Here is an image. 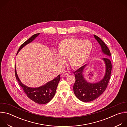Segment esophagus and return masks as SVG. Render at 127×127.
Here are the masks:
<instances>
[{"instance_id": "obj_1", "label": "esophagus", "mask_w": 127, "mask_h": 127, "mask_svg": "<svg viewBox=\"0 0 127 127\" xmlns=\"http://www.w3.org/2000/svg\"><path fill=\"white\" fill-rule=\"evenodd\" d=\"M62 74H63V75H68L69 74V72H67V71H64V72H63Z\"/></svg>"}]
</instances>
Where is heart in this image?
<instances>
[{"label":"heart","mask_w":127,"mask_h":127,"mask_svg":"<svg viewBox=\"0 0 127 127\" xmlns=\"http://www.w3.org/2000/svg\"><path fill=\"white\" fill-rule=\"evenodd\" d=\"M93 50V44L88 40L71 37L61 41L57 47L58 54H55L57 62L62 64L63 58L67 57L70 65L77 68L84 65L88 60Z\"/></svg>","instance_id":"heart-1"}]
</instances>
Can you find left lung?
I'll return each mask as SVG.
<instances>
[{"mask_svg": "<svg viewBox=\"0 0 127 127\" xmlns=\"http://www.w3.org/2000/svg\"><path fill=\"white\" fill-rule=\"evenodd\" d=\"M94 36L100 46L101 52L107 56V58L101 59L105 65V73L102 79L98 81L90 82L85 79L84 72L89 64L84 65L74 72L76 79L73 85L74 93L77 98L85 102L95 100L103 94L110 80L112 71L111 62L108 58L111 57L109 49L100 38L95 34Z\"/></svg>", "mask_w": 127, "mask_h": 127, "instance_id": "obj_1", "label": "left lung"}]
</instances>
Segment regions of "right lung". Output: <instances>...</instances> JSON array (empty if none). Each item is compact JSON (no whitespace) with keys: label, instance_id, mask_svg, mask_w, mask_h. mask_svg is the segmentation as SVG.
Masks as SVG:
<instances>
[{"label":"right lung","instance_id":"add662e5","mask_svg":"<svg viewBox=\"0 0 127 127\" xmlns=\"http://www.w3.org/2000/svg\"><path fill=\"white\" fill-rule=\"evenodd\" d=\"M39 34L40 33L33 34L30 39L24 42L20 46L17 54L25 46L34 40ZM15 70V77L18 83L22 87L28 97L34 102L39 104H46L49 102L55 95L58 84L60 80V74L42 86L38 87H31L26 85L21 82L17 75L16 67Z\"/></svg>","mask_w":127,"mask_h":127}]
</instances>
